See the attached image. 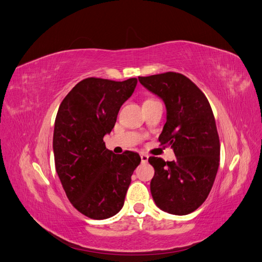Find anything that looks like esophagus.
<instances>
[{"label":"esophagus","mask_w":262,"mask_h":262,"mask_svg":"<svg viewBox=\"0 0 262 262\" xmlns=\"http://www.w3.org/2000/svg\"><path fill=\"white\" fill-rule=\"evenodd\" d=\"M140 157H141V162L142 163H146L148 161V155L145 154V153H141Z\"/></svg>","instance_id":"34e87169"}]
</instances>
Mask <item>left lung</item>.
<instances>
[{
	"label": "left lung",
	"instance_id": "obj_1",
	"mask_svg": "<svg viewBox=\"0 0 262 262\" xmlns=\"http://www.w3.org/2000/svg\"><path fill=\"white\" fill-rule=\"evenodd\" d=\"M139 81L165 102L167 117L158 140L176 155L172 162L148 158L155 169L150 193L161 210L186 215L207 199L220 165V139L210 102L180 73L140 76Z\"/></svg>",
	"mask_w": 262,
	"mask_h": 262
}]
</instances>
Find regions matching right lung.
<instances>
[{"label":"right lung","mask_w":262,"mask_h":262,"mask_svg":"<svg viewBox=\"0 0 262 262\" xmlns=\"http://www.w3.org/2000/svg\"><path fill=\"white\" fill-rule=\"evenodd\" d=\"M137 83L136 77L123 82L85 78L62 100L55 117V170L70 202L90 219L105 220L122 209L141 162L138 153L117 155L104 142Z\"/></svg>","instance_id":"1"}]
</instances>
